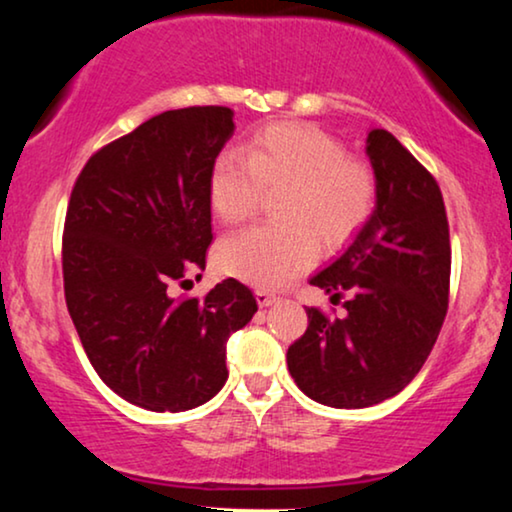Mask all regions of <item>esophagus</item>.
I'll use <instances>...</instances> for the list:
<instances>
[{
	"label": "esophagus",
	"mask_w": 512,
	"mask_h": 512,
	"mask_svg": "<svg viewBox=\"0 0 512 512\" xmlns=\"http://www.w3.org/2000/svg\"><path fill=\"white\" fill-rule=\"evenodd\" d=\"M255 295H257V304L260 306H271V304L281 302V297L274 295V292H269V290H257Z\"/></svg>",
	"instance_id": "34e87169"
}]
</instances>
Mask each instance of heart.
Returning a JSON list of instances; mask_svg holds the SVG:
<instances>
[{
  "label": "heart",
  "instance_id": "obj_1",
  "mask_svg": "<svg viewBox=\"0 0 512 512\" xmlns=\"http://www.w3.org/2000/svg\"><path fill=\"white\" fill-rule=\"evenodd\" d=\"M208 194L227 224L248 220L264 194H278L276 224H255L217 245L224 274L274 290L316 262V241L339 248L365 227L377 203V175L318 128L271 124L252 135L245 156L234 149L217 156Z\"/></svg>",
  "mask_w": 512,
  "mask_h": 512
}]
</instances>
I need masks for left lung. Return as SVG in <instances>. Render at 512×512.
I'll return each mask as SVG.
<instances>
[{"mask_svg":"<svg viewBox=\"0 0 512 512\" xmlns=\"http://www.w3.org/2000/svg\"><path fill=\"white\" fill-rule=\"evenodd\" d=\"M377 208L339 260L311 278L346 316L311 306L288 349L295 384L320 405L360 410L393 398L424 367L449 304V224L435 177L384 128L367 135Z\"/></svg>","mask_w":512,"mask_h":512,"instance_id":"left-lung-1","label":"left lung"}]
</instances>
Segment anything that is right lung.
<instances>
[{
    "label": "right lung",
    "instance_id": "right-lung-1",
    "mask_svg": "<svg viewBox=\"0 0 512 512\" xmlns=\"http://www.w3.org/2000/svg\"><path fill=\"white\" fill-rule=\"evenodd\" d=\"M231 133L229 107L156 114L98 149L67 203V311L98 377L145 410L208 403L227 381L231 332L257 311L236 278L201 299L173 295L206 269L210 170Z\"/></svg>",
    "mask_w": 512,
    "mask_h": 512
}]
</instances>
